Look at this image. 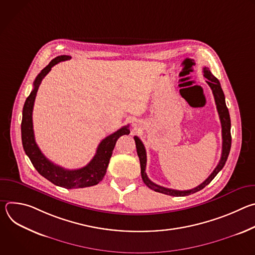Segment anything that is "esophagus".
<instances>
[{"instance_id":"obj_1","label":"esophagus","mask_w":255,"mask_h":255,"mask_svg":"<svg viewBox=\"0 0 255 255\" xmlns=\"http://www.w3.org/2000/svg\"><path fill=\"white\" fill-rule=\"evenodd\" d=\"M133 125H136V124H133Z\"/></svg>"}]
</instances>
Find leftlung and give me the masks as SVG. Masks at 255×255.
I'll list each match as a JSON object with an SVG mask.
<instances>
[{"instance_id":"1","label":"left lung","mask_w":255,"mask_h":255,"mask_svg":"<svg viewBox=\"0 0 255 255\" xmlns=\"http://www.w3.org/2000/svg\"><path fill=\"white\" fill-rule=\"evenodd\" d=\"M203 74H204V77L208 80L207 84L210 86V88L213 92L218 114H219V118L221 121L222 140H223L222 141L221 159H220L219 163H218V165L216 166V168L213 170V172L209 175V177L205 181H203L200 186L196 187L195 189L188 190V191H177V190L167 189V188H164V187H161V186H158V185L152 183V181L148 178L146 172H145V168H146V150H145V147H144L142 141L137 136H134L137 154H138V157L140 160L142 179H143L145 185L155 192L165 194L168 196H172V197H185V196H189L191 194L197 193L211 183L213 178L218 174V172H219L223 168V166L225 165V163L227 161V158H228V155L230 152V148H231V121H230V115H229L228 108L225 103V96H224L223 90L221 88L220 82L218 81L217 78H215L213 76V74L208 67L203 68Z\"/></svg>"}]
</instances>
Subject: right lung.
I'll use <instances>...</instances> for the list:
<instances>
[{"label": "right lung", "mask_w": 255, "mask_h": 255, "mask_svg": "<svg viewBox=\"0 0 255 255\" xmlns=\"http://www.w3.org/2000/svg\"><path fill=\"white\" fill-rule=\"evenodd\" d=\"M71 57L68 55H60L55 57L36 77L33 84L34 88L29 97L26 99L23 107L21 135L25 153L31 160L36 170L55 186L65 189H79L96 186L100 183L106 174L109 161H110L118 138L122 135H128L130 130L129 125L123 126L113 134L103 139L99 144L97 152L93 159L86 166L79 169H65L59 165L54 164L44 156V154L39 149L38 145L35 142L33 131L32 112L36 94H37L42 80L51 70V67L60 61L68 60Z\"/></svg>", "instance_id": "right-lung-1"}]
</instances>
